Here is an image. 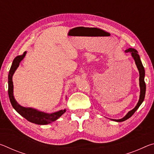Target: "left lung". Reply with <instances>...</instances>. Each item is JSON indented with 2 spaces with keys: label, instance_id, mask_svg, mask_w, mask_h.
Instances as JSON below:
<instances>
[{
  "label": "left lung",
  "instance_id": "left-lung-1",
  "mask_svg": "<svg viewBox=\"0 0 154 154\" xmlns=\"http://www.w3.org/2000/svg\"><path fill=\"white\" fill-rule=\"evenodd\" d=\"M126 53H128L130 52L131 54V56L132 58H133L135 62V64L137 65V67L138 70H139V86H140V96H139V100L138 101V103L137 104V105L135 106V107L132 109L131 111H130L128 112V113L125 116L124 118H122V119H111V120L117 122H124L125 120H126L128 118H130L132 115L134 113V112L136 111L140 105H141L142 103L143 102L145 99V91H146V85L145 83V69L144 67L143 66V64L141 62V60L140 59V56L139 54H138V51L133 48H129L126 49L125 51Z\"/></svg>",
  "mask_w": 154,
  "mask_h": 154
}]
</instances>
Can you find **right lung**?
<instances>
[{
  "instance_id": "1",
  "label": "right lung",
  "mask_w": 154,
  "mask_h": 154,
  "mask_svg": "<svg viewBox=\"0 0 154 154\" xmlns=\"http://www.w3.org/2000/svg\"><path fill=\"white\" fill-rule=\"evenodd\" d=\"M26 54V51H24L22 56H18L13 61L12 65L10 69L8 75V94L10 102L11 103L13 107L18 113L26 119L28 121L32 123L38 125H46L50 124L51 122L56 121L60 117L62 116L66 112V109L54 112L51 113H45L43 111H40L37 109L31 107H24L18 104L14 96V84H13V75L15 71L18 68L20 63Z\"/></svg>"
}]
</instances>
